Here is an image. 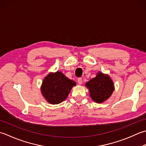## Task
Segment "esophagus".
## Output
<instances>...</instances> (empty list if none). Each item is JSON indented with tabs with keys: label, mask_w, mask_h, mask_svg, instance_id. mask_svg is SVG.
I'll return each mask as SVG.
<instances>
[{
	"label": "esophagus",
	"mask_w": 146,
	"mask_h": 146,
	"mask_svg": "<svg viewBox=\"0 0 146 146\" xmlns=\"http://www.w3.org/2000/svg\"><path fill=\"white\" fill-rule=\"evenodd\" d=\"M77 82H78L79 84H81L82 82V78H78V79H77Z\"/></svg>",
	"instance_id": "esophagus-1"
}]
</instances>
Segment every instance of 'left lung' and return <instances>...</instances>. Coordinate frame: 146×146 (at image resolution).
Returning a JSON list of instances; mask_svg holds the SVG:
<instances>
[{"label": "left lung", "instance_id": "1", "mask_svg": "<svg viewBox=\"0 0 146 146\" xmlns=\"http://www.w3.org/2000/svg\"><path fill=\"white\" fill-rule=\"evenodd\" d=\"M85 85L89 89L92 100L98 103L108 100L114 91V84L111 79L108 75L101 72Z\"/></svg>", "mask_w": 146, "mask_h": 146}]
</instances>
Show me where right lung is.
Wrapping results in <instances>:
<instances>
[{"mask_svg": "<svg viewBox=\"0 0 146 146\" xmlns=\"http://www.w3.org/2000/svg\"><path fill=\"white\" fill-rule=\"evenodd\" d=\"M76 84L61 72L50 73L43 79L41 92L47 102L52 105L62 103L67 98Z\"/></svg>", "mask_w": 146, "mask_h": 146, "instance_id": "obj_1", "label": "right lung"}]
</instances>
